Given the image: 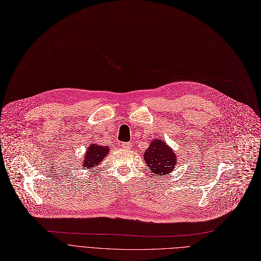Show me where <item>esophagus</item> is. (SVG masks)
I'll list each match as a JSON object with an SVG mask.
<instances>
[{
	"label": "esophagus",
	"mask_w": 261,
	"mask_h": 261,
	"mask_svg": "<svg viewBox=\"0 0 261 261\" xmlns=\"http://www.w3.org/2000/svg\"><path fill=\"white\" fill-rule=\"evenodd\" d=\"M121 146L124 148V149H129L132 147V143H128V142H123L121 144Z\"/></svg>",
	"instance_id": "34e87169"
}]
</instances>
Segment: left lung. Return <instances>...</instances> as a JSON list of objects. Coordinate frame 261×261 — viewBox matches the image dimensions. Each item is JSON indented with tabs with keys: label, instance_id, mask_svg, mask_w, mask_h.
Instances as JSON below:
<instances>
[{
	"label": "left lung",
	"instance_id": "1",
	"mask_svg": "<svg viewBox=\"0 0 261 261\" xmlns=\"http://www.w3.org/2000/svg\"><path fill=\"white\" fill-rule=\"evenodd\" d=\"M144 160L147 166L158 177L169 174L177 165L174 151L163 140L154 139L144 152Z\"/></svg>",
	"mask_w": 261,
	"mask_h": 261
}]
</instances>
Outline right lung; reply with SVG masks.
<instances>
[{"instance_id": "add662e5", "label": "right lung", "mask_w": 261, "mask_h": 261, "mask_svg": "<svg viewBox=\"0 0 261 261\" xmlns=\"http://www.w3.org/2000/svg\"><path fill=\"white\" fill-rule=\"evenodd\" d=\"M109 150V146H102L96 143L89 145L85 159L83 160V166L86 169H89L99 165V163L106 159Z\"/></svg>"}]
</instances>
